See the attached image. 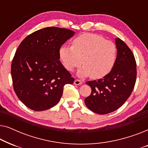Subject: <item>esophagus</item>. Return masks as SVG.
Masks as SVG:
<instances>
[{
  "label": "esophagus",
  "instance_id": "1",
  "mask_svg": "<svg viewBox=\"0 0 148 148\" xmlns=\"http://www.w3.org/2000/svg\"><path fill=\"white\" fill-rule=\"evenodd\" d=\"M74 84L75 85H81V84H82V82H81V81L79 80V79H75V82H74Z\"/></svg>",
  "mask_w": 148,
  "mask_h": 148
}]
</instances>
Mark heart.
Returning <instances> with one entry per match:
<instances>
[{
    "label": "heart",
    "mask_w": 148,
    "mask_h": 148,
    "mask_svg": "<svg viewBox=\"0 0 148 148\" xmlns=\"http://www.w3.org/2000/svg\"><path fill=\"white\" fill-rule=\"evenodd\" d=\"M59 58L69 71L84 65L77 75L94 79L104 77L114 67L117 58V48L114 42L105 40L96 34L85 33L72 41V46L62 45L59 49Z\"/></svg>",
    "instance_id": "heart-1"
}]
</instances>
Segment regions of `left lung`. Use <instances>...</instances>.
I'll return each instance as SVG.
<instances>
[{"instance_id": "obj_1", "label": "left lung", "mask_w": 148, "mask_h": 148, "mask_svg": "<svg viewBox=\"0 0 148 148\" xmlns=\"http://www.w3.org/2000/svg\"><path fill=\"white\" fill-rule=\"evenodd\" d=\"M115 42L117 58L112 71L102 79L86 82L92 93L85 99V104L97 114H108L120 108L136 82L137 64L132 51L120 38H116Z\"/></svg>"}]
</instances>
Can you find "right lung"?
<instances>
[{"instance_id":"right-lung-1","label":"right lung","mask_w":148,"mask_h":148,"mask_svg":"<svg viewBox=\"0 0 148 148\" xmlns=\"http://www.w3.org/2000/svg\"><path fill=\"white\" fill-rule=\"evenodd\" d=\"M72 30L48 27L34 32L19 44L11 64L13 88L26 106L48 110L59 102L66 84L75 79L59 60V49Z\"/></svg>"}]
</instances>
